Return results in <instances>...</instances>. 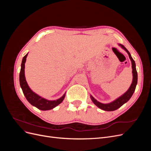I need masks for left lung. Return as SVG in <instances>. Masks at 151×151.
I'll use <instances>...</instances> for the list:
<instances>
[{
  "mask_svg": "<svg viewBox=\"0 0 151 151\" xmlns=\"http://www.w3.org/2000/svg\"><path fill=\"white\" fill-rule=\"evenodd\" d=\"M120 47H121L122 48H123L125 51L129 55V57L130 59L131 62H132V76H133V79H132V84L130 86V88H129L126 92L120 96V97H118L116 99L114 100L112 102L109 103H102L98 101L92 95H90V97L93 103L97 106L99 108L103 109V110L104 111H115L118 108H120L123 104H124L126 103L132 97V96L133 95L134 91L135 90V88L137 84V72L136 70V65H135V61L134 60V59L132 58L130 52L128 51V50L123 46V45L121 44H118Z\"/></svg>",
  "mask_w": 151,
  "mask_h": 151,
  "instance_id": "obj_1",
  "label": "left lung"
}]
</instances>
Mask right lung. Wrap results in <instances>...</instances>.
<instances>
[{
	"instance_id": "right-lung-1",
	"label": "right lung",
	"mask_w": 151,
	"mask_h": 151,
	"mask_svg": "<svg viewBox=\"0 0 151 151\" xmlns=\"http://www.w3.org/2000/svg\"><path fill=\"white\" fill-rule=\"evenodd\" d=\"M28 53L22 58L21 65V71L19 73V83L21 88L22 90L24 95L28 101L33 106L43 111L50 110L56 107L59 104H60L63 100L64 99L65 96V93L62 96L56 100H48L38 94L33 92L29 87L27 81L26 80L25 74H24V68H25V63L26 61V57L28 56Z\"/></svg>"
}]
</instances>
